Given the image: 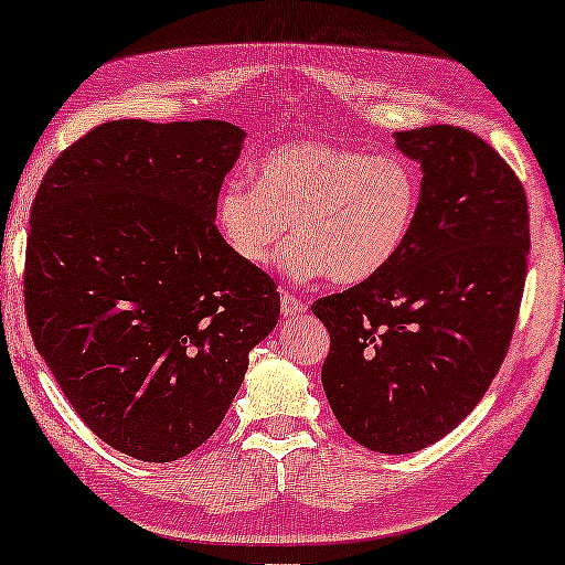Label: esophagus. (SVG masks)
<instances>
[{
  "label": "esophagus",
  "mask_w": 565,
  "mask_h": 565,
  "mask_svg": "<svg viewBox=\"0 0 565 565\" xmlns=\"http://www.w3.org/2000/svg\"><path fill=\"white\" fill-rule=\"evenodd\" d=\"M306 308H308L306 300L290 296V292H282V298H280V311H282V316H298V313H303Z\"/></svg>",
  "instance_id": "1"
}]
</instances>
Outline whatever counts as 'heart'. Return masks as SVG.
I'll use <instances>...</instances> for the list:
<instances>
[{"mask_svg":"<svg viewBox=\"0 0 565 565\" xmlns=\"http://www.w3.org/2000/svg\"><path fill=\"white\" fill-rule=\"evenodd\" d=\"M419 205V172L398 153L298 141L269 151L254 184L228 182L215 218L244 265H273L292 223L298 242L285 254L292 273L358 285L404 252Z\"/></svg>","mask_w":565,"mask_h":565,"instance_id":"b5f03b06","label":"heart"}]
</instances>
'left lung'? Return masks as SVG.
<instances>
[{"instance_id": "obj_1", "label": "left lung", "mask_w": 565, "mask_h": 565, "mask_svg": "<svg viewBox=\"0 0 565 565\" xmlns=\"http://www.w3.org/2000/svg\"><path fill=\"white\" fill-rule=\"evenodd\" d=\"M424 169L404 252L311 306L329 329L321 383L337 422L375 452L422 450L473 412L507 358L527 277V192L458 126L396 134Z\"/></svg>"}]
</instances>
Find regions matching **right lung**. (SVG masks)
Wrapping results in <instances>:
<instances>
[{"label": "right lung", "mask_w": 565, "mask_h": 565, "mask_svg": "<svg viewBox=\"0 0 565 565\" xmlns=\"http://www.w3.org/2000/svg\"><path fill=\"white\" fill-rule=\"evenodd\" d=\"M244 130L113 120L56 157L30 211L25 316L79 419L115 450L172 462L218 429L277 285L215 226Z\"/></svg>", "instance_id": "1"}]
</instances>
